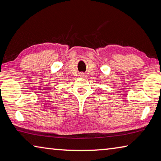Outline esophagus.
<instances>
[{
    "label": "esophagus",
    "mask_w": 161,
    "mask_h": 161,
    "mask_svg": "<svg viewBox=\"0 0 161 161\" xmlns=\"http://www.w3.org/2000/svg\"><path fill=\"white\" fill-rule=\"evenodd\" d=\"M80 77H82V78H85V77H86V75L85 73L81 72V73H80Z\"/></svg>",
    "instance_id": "1"
}]
</instances>
